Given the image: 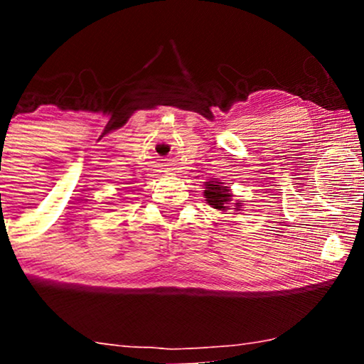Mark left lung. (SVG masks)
I'll use <instances>...</instances> for the list:
<instances>
[{
  "instance_id": "8db88e82",
  "label": "left lung",
  "mask_w": 364,
  "mask_h": 364,
  "mask_svg": "<svg viewBox=\"0 0 364 364\" xmlns=\"http://www.w3.org/2000/svg\"><path fill=\"white\" fill-rule=\"evenodd\" d=\"M208 205H212L217 210H229V203L232 202V193L229 186H224V183L212 179L205 183V191H203ZM236 210H241V200H236Z\"/></svg>"
}]
</instances>
